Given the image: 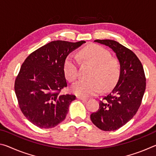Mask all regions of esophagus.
I'll list each match as a JSON object with an SVG mask.
<instances>
[{
	"instance_id": "esophagus-1",
	"label": "esophagus",
	"mask_w": 156,
	"mask_h": 156,
	"mask_svg": "<svg viewBox=\"0 0 156 156\" xmlns=\"http://www.w3.org/2000/svg\"><path fill=\"white\" fill-rule=\"evenodd\" d=\"M77 99L80 100H83V101H84V102L87 100V99L85 98H83V97H81V96H77Z\"/></svg>"
}]
</instances>
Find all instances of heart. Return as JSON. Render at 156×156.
Wrapping results in <instances>:
<instances>
[{"mask_svg": "<svg viewBox=\"0 0 156 156\" xmlns=\"http://www.w3.org/2000/svg\"><path fill=\"white\" fill-rule=\"evenodd\" d=\"M80 56L84 61L94 66L89 80H80L73 84V94L83 97L94 96L102 89L107 91L117 83L120 73V64L112 58L110 52L99 45H90L82 49ZM66 78L71 82L78 77V62L75 56L69 55L63 65Z\"/></svg>", "mask_w": 156, "mask_h": 156, "instance_id": "b5f03b06", "label": "heart"}]
</instances>
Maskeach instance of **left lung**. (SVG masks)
I'll use <instances>...</instances> for the list:
<instances>
[{
  "mask_svg": "<svg viewBox=\"0 0 156 156\" xmlns=\"http://www.w3.org/2000/svg\"><path fill=\"white\" fill-rule=\"evenodd\" d=\"M112 49L119 61L120 73L116 85L99 102L91 120L102 131L117 130L132 119L140 106L146 88L144 69L131 50L112 40H96Z\"/></svg>",
  "mask_w": 156,
  "mask_h": 156,
  "instance_id": "obj_1",
  "label": "left lung"
}]
</instances>
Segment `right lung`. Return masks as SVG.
Returning <instances> with one entry per match:
<instances>
[{"label":"right lung","mask_w":156,"mask_h":156,"mask_svg":"<svg viewBox=\"0 0 156 156\" xmlns=\"http://www.w3.org/2000/svg\"><path fill=\"white\" fill-rule=\"evenodd\" d=\"M85 43L51 41L25 59L14 90L21 112L33 125L49 129L65 119L76 96L60 94L67 86L63 65L68 55Z\"/></svg>","instance_id":"right-lung-1"}]
</instances>
